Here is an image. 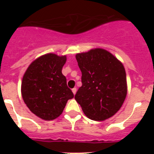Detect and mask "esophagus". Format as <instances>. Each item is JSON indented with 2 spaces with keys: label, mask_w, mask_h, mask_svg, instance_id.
<instances>
[{
  "label": "esophagus",
  "mask_w": 154,
  "mask_h": 154,
  "mask_svg": "<svg viewBox=\"0 0 154 154\" xmlns=\"http://www.w3.org/2000/svg\"><path fill=\"white\" fill-rule=\"evenodd\" d=\"M72 92H73V94H75L76 93V91H77V89H76V88H73L72 89Z\"/></svg>",
  "instance_id": "1"
}]
</instances>
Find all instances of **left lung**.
<instances>
[{
  "label": "left lung",
  "instance_id": "obj_1",
  "mask_svg": "<svg viewBox=\"0 0 154 154\" xmlns=\"http://www.w3.org/2000/svg\"><path fill=\"white\" fill-rule=\"evenodd\" d=\"M82 72V83L75 99L87 117L103 121L121 108L127 93L124 66L103 48L75 55Z\"/></svg>",
  "mask_w": 154,
  "mask_h": 154
}]
</instances>
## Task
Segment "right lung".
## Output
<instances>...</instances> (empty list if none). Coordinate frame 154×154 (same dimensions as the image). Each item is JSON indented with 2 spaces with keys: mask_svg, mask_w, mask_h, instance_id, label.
I'll return each mask as SVG.
<instances>
[{
  "mask_svg": "<svg viewBox=\"0 0 154 154\" xmlns=\"http://www.w3.org/2000/svg\"><path fill=\"white\" fill-rule=\"evenodd\" d=\"M65 62V55L48 53L31 62L23 76L21 95L24 103L41 119H56L68 100L74 97L62 73Z\"/></svg>",
  "mask_w": 154,
  "mask_h": 154,
  "instance_id": "obj_1",
  "label": "right lung"
}]
</instances>
